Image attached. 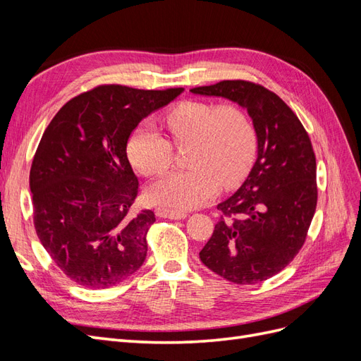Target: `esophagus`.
Returning a JSON list of instances; mask_svg holds the SVG:
<instances>
[{"label": "esophagus", "mask_w": 361, "mask_h": 361, "mask_svg": "<svg viewBox=\"0 0 361 361\" xmlns=\"http://www.w3.org/2000/svg\"><path fill=\"white\" fill-rule=\"evenodd\" d=\"M157 215L161 218H170V220H182V218L187 216L185 212H171L169 209H164V207H158Z\"/></svg>", "instance_id": "1"}]
</instances>
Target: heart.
I'll use <instances>...</instances> for the list:
<instances>
[{
  "label": "heart",
  "mask_w": 361,
  "mask_h": 361,
  "mask_svg": "<svg viewBox=\"0 0 361 361\" xmlns=\"http://www.w3.org/2000/svg\"><path fill=\"white\" fill-rule=\"evenodd\" d=\"M171 143L187 152L185 171L170 173L152 183L147 199L171 212L204 204L223 188L241 183L253 166L257 135L241 106L206 101H183L166 114ZM170 140L149 122L138 125L128 140V158L143 176H159L173 164Z\"/></svg>",
  "instance_id": "obj_1"
}]
</instances>
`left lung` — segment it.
Here are the masks:
<instances>
[{"instance_id": "1", "label": "left lung", "mask_w": 361, "mask_h": 361, "mask_svg": "<svg viewBox=\"0 0 361 361\" xmlns=\"http://www.w3.org/2000/svg\"><path fill=\"white\" fill-rule=\"evenodd\" d=\"M247 108L257 135V159L221 211L200 260L236 285H255L298 255L318 202L316 158L300 118L264 85L244 80L191 89Z\"/></svg>"}]
</instances>
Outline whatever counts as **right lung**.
<instances>
[{"instance_id": "add662e5", "label": "right lung", "mask_w": 361, "mask_h": 361, "mask_svg": "<svg viewBox=\"0 0 361 361\" xmlns=\"http://www.w3.org/2000/svg\"><path fill=\"white\" fill-rule=\"evenodd\" d=\"M182 92L99 85L64 104L43 133L30 170L32 220L76 285L111 288L145 264L155 214L130 212L138 179L126 146L141 120Z\"/></svg>"}]
</instances>
